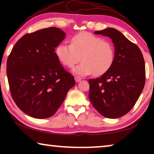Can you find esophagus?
I'll use <instances>...</instances> for the list:
<instances>
[{"label":"esophagus","instance_id":"34e87169","mask_svg":"<svg viewBox=\"0 0 154 154\" xmlns=\"http://www.w3.org/2000/svg\"><path fill=\"white\" fill-rule=\"evenodd\" d=\"M74 79H75V82H79L82 79V78H81L80 76H78V75H75Z\"/></svg>","mask_w":154,"mask_h":154}]
</instances>
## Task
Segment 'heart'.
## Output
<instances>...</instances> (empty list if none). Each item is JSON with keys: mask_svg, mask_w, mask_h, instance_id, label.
<instances>
[{"mask_svg": "<svg viewBox=\"0 0 154 154\" xmlns=\"http://www.w3.org/2000/svg\"><path fill=\"white\" fill-rule=\"evenodd\" d=\"M55 53L59 61L68 68L81 58L82 62L73 69V72L80 75L103 74L110 69L115 57L114 48L110 42L88 31L73 35L70 45L60 44Z\"/></svg>", "mask_w": 154, "mask_h": 154, "instance_id": "1", "label": "heart"}]
</instances>
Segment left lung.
I'll use <instances>...</instances> for the list:
<instances>
[{"label":"left lung","instance_id":"obj_1","mask_svg":"<svg viewBox=\"0 0 154 154\" xmlns=\"http://www.w3.org/2000/svg\"><path fill=\"white\" fill-rule=\"evenodd\" d=\"M109 36L115 47L110 69L101 77L89 79V99L100 114L117 119L131 110L142 93L146 80L145 63L141 50L113 28L97 31Z\"/></svg>","mask_w":154,"mask_h":154}]
</instances>
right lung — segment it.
<instances>
[{"label": "right lung", "mask_w": 154, "mask_h": 154, "mask_svg": "<svg viewBox=\"0 0 154 154\" xmlns=\"http://www.w3.org/2000/svg\"><path fill=\"white\" fill-rule=\"evenodd\" d=\"M65 33L49 27L23 35L7 60V75L14 102L35 119L53 116L75 82L54 52Z\"/></svg>", "instance_id": "add662e5"}]
</instances>
